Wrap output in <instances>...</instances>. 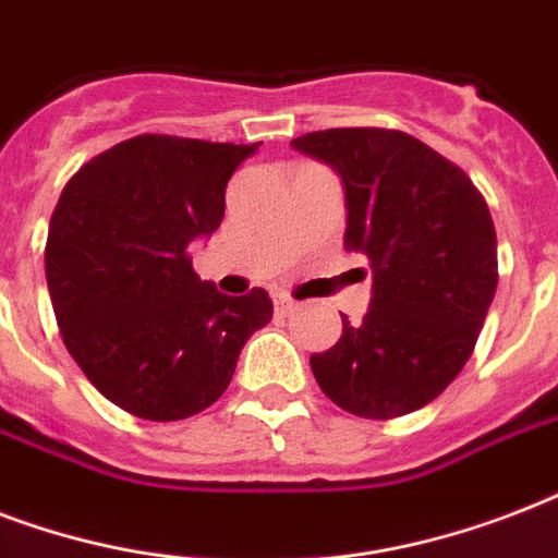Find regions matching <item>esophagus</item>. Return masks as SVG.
<instances>
[{
  "label": "esophagus",
  "mask_w": 558,
  "mask_h": 558,
  "mask_svg": "<svg viewBox=\"0 0 558 558\" xmlns=\"http://www.w3.org/2000/svg\"><path fill=\"white\" fill-rule=\"evenodd\" d=\"M298 310V304L289 295H275V313L278 315H292Z\"/></svg>",
  "instance_id": "34e87169"
}]
</instances>
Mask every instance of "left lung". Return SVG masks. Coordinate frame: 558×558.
I'll list each match as a JSON object with an SVG mask.
<instances>
[{"instance_id":"8db88e82","label":"left lung","mask_w":558,"mask_h":558,"mask_svg":"<svg viewBox=\"0 0 558 558\" xmlns=\"http://www.w3.org/2000/svg\"><path fill=\"white\" fill-rule=\"evenodd\" d=\"M327 161L348 196V252L373 271L362 324L310 356L339 408L393 420L428 405L475 350L498 287L495 226L472 179L399 130L344 126L292 142Z\"/></svg>"}]
</instances>
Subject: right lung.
Wrapping results in <instances>:
<instances>
[{
  "mask_svg": "<svg viewBox=\"0 0 558 558\" xmlns=\"http://www.w3.org/2000/svg\"><path fill=\"white\" fill-rule=\"evenodd\" d=\"M257 144L135 135L65 182L46 280L65 350L126 414L173 423L226 393L240 350L271 322L266 289L231 298L187 245L226 217V185Z\"/></svg>",
  "mask_w": 558,
  "mask_h": 558,
  "instance_id": "1",
  "label": "right lung"
}]
</instances>
